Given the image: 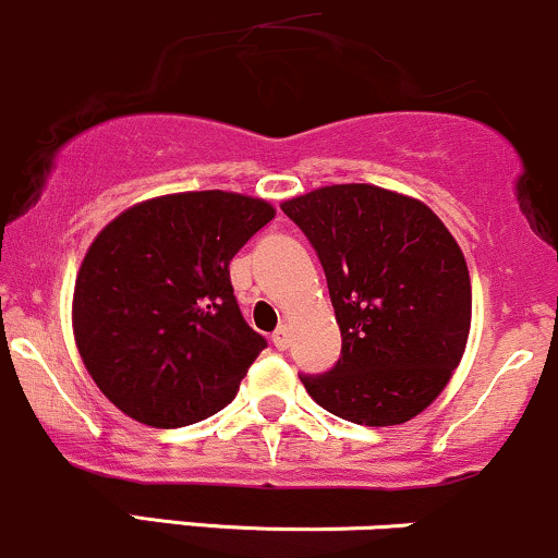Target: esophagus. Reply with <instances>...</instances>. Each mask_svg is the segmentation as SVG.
Returning <instances> with one entry per match:
<instances>
[{"label": "esophagus", "mask_w": 558, "mask_h": 558, "mask_svg": "<svg viewBox=\"0 0 558 558\" xmlns=\"http://www.w3.org/2000/svg\"><path fill=\"white\" fill-rule=\"evenodd\" d=\"M271 343L277 351H287V345H290V332H287V327H279L277 332L271 335Z\"/></svg>", "instance_id": "34e87169"}]
</instances>
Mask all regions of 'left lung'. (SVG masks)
I'll return each mask as SVG.
<instances>
[{"label": "left lung", "instance_id": "1", "mask_svg": "<svg viewBox=\"0 0 558 558\" xmlns=\"http://www.w3.org/2000/svg\"><path fill=\"white\" fill-rule=\"evenodd\" d=\"M327 277L343 349L301 375L332 415L399 425L423 412L460 364L471 279L452 233L423 202L367 183L316 189L281 205Z\"/></svg>", "mask_w": 558, "mask_h": 558}]
</instances>
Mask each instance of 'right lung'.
<instances>
[{
    "instance_id": "right-lung-1",
    "label": "right lung",
    "mask_w": 558,
    "mask_h": 558,
    "mask_svg": "<svg viewBox=\"0 0 558 558\" xmlns=\"http://www.w3.org/2000/svg\"><path fill=\"white\" fill-rule=\"evenodd\" d=\"M274 207L229 191L143 202L87 250L74 287V335L87 373L124 415L181 428L236 397L266 338L244 322L231 257Z\"/></svg>"
}]
</instances>
